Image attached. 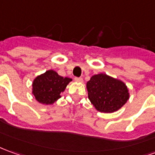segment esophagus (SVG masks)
Wrapping results in <instances>:
<instances>
[{
    "mask_svg": "<svg viewBox=\"0 0 155 155\" xmlns=\"http://www.w3.org/2000/svg\"><path fill=\"white\" fill-rule=\"evenodd\" d=\"M74 81L76 82H83V79L81 77H75L74 78Z\"/></svg>",
    "mask_w": 155,
    "mask_h": 155,
    "instance_id": "1",
    "label": "esophagus"
}]
</instances>
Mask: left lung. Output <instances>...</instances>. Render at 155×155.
<instances>
[{
	"instance_id": "1",
	"label": "left lung",
	"mask_w": 155,
	"mask_h": 155,
	"mask_svg": "<svg viewBox=\"0 0 155 155\" xmlns=\"http://www.w3.org/2000/svg\"><path fill=\"white\" fill-rule=\"evenodd\" d=\"M88 98L97 111L111 113L117 111L129 99L127 85L106 74L93 75L86 83Z\"/></svg>"
}]
</instances>
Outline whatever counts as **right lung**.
<instances>
[{
	"label": "right lung",
	"instance_id": "right-lung-1",
	"mask_svg": "<svg viewBox=\"0 0 155 155\" xmlns=\"http://www.w3.org/2000/svg\"><path fill=\"white\" fill-rule=\"evenodd\" d=\"M71 81L70 78L59 75L54 70H47L34 79L32 94L39 103L51 105L61 97L60 93L64 91Z\"/></svg>",
	"mask_w": 155,
	"mask_h": 155
}]
</instances>
